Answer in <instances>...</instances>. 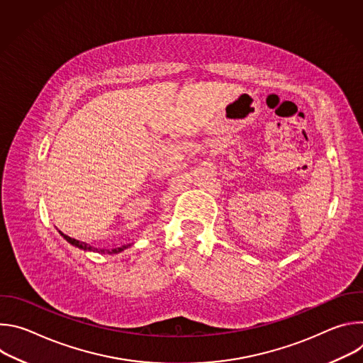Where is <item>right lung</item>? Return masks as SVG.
<instances>
[{"label":"right lung","instance_id":"right-lung-1","mask_svg":"<svg viewBox=\"0 0 363 363\" xmlns=\"http://www.w3.org/2000/svg\"><path fill=\"white\" fill-rule=\"evenodd\" d=\"M59 233L62 234V237H63L67 242H70L72 245H74V247H77V248H80V250H83V251H96V252H103V254H105V252H108V254H118V252L126 250L128 247H130V244H128V245H122V247H118V248H113V250H99V248L91 247L90 244L82 242V241H79V240H74V238H72V237L63 234L62 231H59Z\"/></svg>","mask_w":363,"mask_h":363}]
</instances>
